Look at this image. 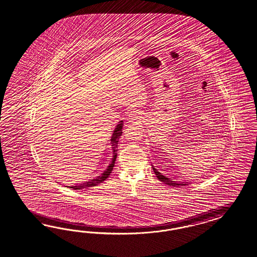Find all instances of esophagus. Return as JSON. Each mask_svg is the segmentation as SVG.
<instances>
[{"label": "esophagus", "mask_w": 257, "mask_h": 257, "mask_svg": "<svg viewBox=\"0 0 257 257\" xmlns=\"http://www.w3.org/2000/svg\"><path fill=\"white\" fill-rule=\"evenodd\" d=\"M129 119H131V121L138 119V113L136 112V111H131V112L129 113Z\"/></svg>", "instance_id": "obj_1"}]
</instances>
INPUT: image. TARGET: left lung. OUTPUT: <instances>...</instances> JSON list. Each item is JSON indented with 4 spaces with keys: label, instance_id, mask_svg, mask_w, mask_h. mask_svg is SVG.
I'll return each mask as SVG.
<instances>
[{
    "label": "left lung",
    "instance_id": "left-lung-1",
    "mask_svg": "<svg viewBox=\"0 0 257 257\" xmlns=\"http://www.w3.org/2000/svg\"><path fill=\"white\" fill-rule=\"evenodd\" d=\"M152 169L154 171V173H155V175H157V177H158V179L160 180V181L163 182L164 183L165 185H168V186H173L174 188H177V187H183V186H186V185H188V183H184V182H177V181H173L172 179H170L168 178L167 176H164L163 174H161L156 168H154V166L152 165Z\"/></svg>",
    "mask_w": 257,
    "mask_h": 257
}]
</instances>
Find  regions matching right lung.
I'll list each match as a JSON object with an SVG mask.
<instances>
[{"mask_svg":"<svg viewBox=\"0 0 257 257\" xmlns=\"http://www.w3.org/2000/svg\"><path fill=\"white\" fill-rule=\"evenodd\" d=\"M122 126H123V121L120 120V121H119V123L115 127L114 131H113L112 136H111V138H110V144H111V148H112L113 156L112 159H111V162L108 164L106 169L100 175H98L95 178L90 179V180L83 182V183H81V184H76L75 186H71V187H68V188H73V189H82V188H91V187H94V186H96V185H98V184H100L102 182L106 180V178L111 174V171H112L113 167H114L115 161H116V158H117L118 142H119V137L122 134Z\"/></svg>","mask_w":257,"mask_h":257,"instance_id":"obj_1","label":"right lung"}]
</instances>
